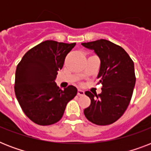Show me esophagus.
Here are the masks:
<instances>
[{
    "label": "esophagus",
    "mask_w": 151,
    "mask_h": 151,
    "mask_svg": "<svg viewBox=\"0 0 151 151\" xmlns=\"http://www.w3.org/2000/svg\"><path fill=\"white\" fill-rule=\"evenodd\" d=\"M78 96H84V95H85V92L81 89H78Z\"/></svg>",
    "instance_id": "1"
}]
</instances>
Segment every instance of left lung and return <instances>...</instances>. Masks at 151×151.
<instances>
[{
    "label": "left lung",
    "mask_w": 151,
    "mask_h": 151,
    "mask_svg": "<svg viewBox=\"0 0 151 151\" xmlns=\"http://www.w3.org/2000/svg\"><path fill=\"white\" fill-rule=\"evenodd\" d=\"M81 45L94 51L100 59L97 78L103 85L100 94L85 92L91 104L85 108L84 114L93 124H112L123 115L132 99L136 84L134 63L122 47L107 40Z\"/></svg>",
    "instance_id": "8db88e82"
}]
</instances>
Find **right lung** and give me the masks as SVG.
<instances>
[{"label": "right lung", "instance_id": "right-lung-1", "mask_svg": "<svg viewBox=\"0 0 151 151\" xmlns=\"http://www.w3.org/2000/svg\"><path fill=\"white\" fill-rule=\"evenodd\" d=\"M75 45L44 41L28 51L18 64L15 96L25 114L34 123L50 125L59 122L69 101L78 93L73 85L62 90L55 81Z\"/></svg>", "mask_w": 151, "mask_h": 151}]
</instances>
